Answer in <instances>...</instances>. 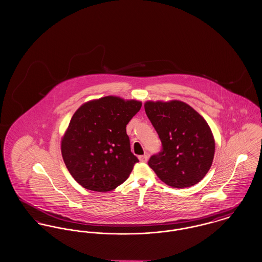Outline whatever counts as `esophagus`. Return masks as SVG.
I'll use <instances>...</instances> for the list:
<instances>
[{"label":"esophagus","mask_w":262,"mask_h":262,"mask_svg":"<svg viewBox=\"0 0 262 262\" xmlns=\"http://www.w3.org/2000/svg\"><path fill=\"white\" fill-rule=\"evenodd\" d=\"M140 162H143V163H145V162H147V160H148V155H143V156H139Z\"/></svg>","instance_id":"obj_1"}]
</instances>
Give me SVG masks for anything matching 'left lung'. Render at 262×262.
I'll list each match as a JSON object with an SVG mask.
<instances>
[{"label": "left lung", "instance_id": "1", "mask_svg": "<svg viewBox=\"0 0 262 262\" xmlns=\"http://www.w3.org/2000/svg\"><path fill=\"white\" fill-rule=\"evenodd\" d=\"M144 107L162 142L161 152L148 162L150 168L172 188L198 184L209 172L214 156L209 124L183 101H147Z\"/></svg>", "mask_w": 262, "mask_h": 262}]
</instances>
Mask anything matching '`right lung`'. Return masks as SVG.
Here are the masks:
<instances>
[{"instance_id":"add662e5","label":"right lung","mask_w":262,"mask_h":262,"mask_svg":"<svg viewBox=\"0 0 262 262\" xmlns=\"http://www.w3.org/2000/svg\"><path fill=\"white\" fill-rule=\"evenodd\" d=\"M142 103L105 96L81 105L61 139V154L83 188L109 192L123 184L139 162L131 152L126 125Z\"/></svg>"}]
</instances>
